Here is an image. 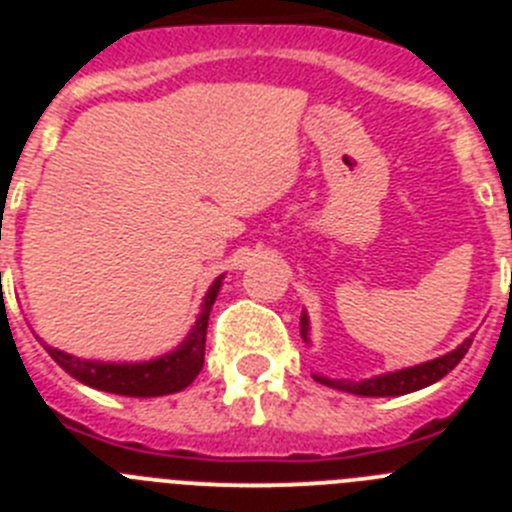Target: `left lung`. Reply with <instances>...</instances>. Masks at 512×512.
<instances>
[{
    "mask_svg": "<svg viewBox=\"0 0 512 512\" xmlns=\"http://www.w3.org/2000/svg\"><path fill=\"white\" fill-rule=\"evenodd\" d=\"M300 336L302 341L310 343V318H307V312H302L300 318ZM472 346V338H467L464 343L449 351V354L438 356V359L425 361V364H415L408 366V369H397V372H387V374H377V377L369 379H328L323 374H312L315 382L325 384V387H333V390L348 392V395H361V397H397V395H408V392H418L428 384H436L438 379H443L446 374L464 359V354Z\"/></svg>",
    "mask_w": 512,
    "mask_h": 512,
    "instance_id": "obj_1",
    "label": "left lung"
}]
</instances>
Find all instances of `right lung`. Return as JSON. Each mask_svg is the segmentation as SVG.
Returning <instances> with one entry per match:
<instances>
[{
    "label": "right lung",
    "mask_w": 512,
    "mask_h": 512,
    "mask_svg": "<svg viewBox=\"0 0 512 512\" xmlns=\"http://www.w3.org/2000/svg\"><path fill=\"white\" fill-rule=\"evenodd\" d=\"M223 277L225 274H220L210 284L200 312H197V320H194L192 330L184 336V341L174 351L156 356L151 361H130V364L120 361L117 364V361L79 359V356L66 354L61 348L45 346V343L43 346L63 372H69L71 377L79 379L87 387H94V390L125 397H161L182 392L184 387L194 382V377L202 372V364H205L207 320H210V310L217 300V292L223 287Z\"/></svg>",
    "instance_id": "add662e5"
}]
</instances>
